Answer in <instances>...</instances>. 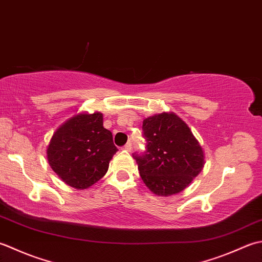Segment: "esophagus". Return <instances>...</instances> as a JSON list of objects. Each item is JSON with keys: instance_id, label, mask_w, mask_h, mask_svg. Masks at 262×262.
<instances>
[{"instance_id": "obj_1", "label": "esophagus", "mask_w": 262, "mask_h": 262, "mask_svg": "<svg viewBox=\"0 0 262 262\" xmlns=\"http://www.w3.org/2000/svg\"><path fill=\"white\" fill-rule=\"evenodd\" d=\"M131 148H132V145H131L130 142H127L126 145L123 147V149H124V150H126V151H131Z\"/></svg>"}]
</instances>
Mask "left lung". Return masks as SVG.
Segmentation results:
<instances>
[{"mask_svg":"<svg viewBox=\"0 0 262 262\" xmlns=\"http://www.w3.org/2000/svg\"><path fill=\"white\" fill-rule=\"evenodd\" d=\"M147 150L135 155L147 188L158 196L182 192L204 168L205 152L189 125L173 112L143 119Z\"/></svg>","mask_w":262,"mask_h":262,"instance_id":"1","label":"left lung"}]
</instances>
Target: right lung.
<instances>
[{
    "label": "right lung",
    "instance_id": "1",
    "mask_svg": "<svg viewBox=\"0 0 262 262\" xmlns=\"http://www.w3.org/2000/svg\"><path fill=\"white\" fill-rule=\"evenodd\" d=\"M117 151L103 114L78 113L57 127L46 149L47 161L64 183L86 190L106 174Z\"/></svg>",
    "mask_w": 262,
    "mask_h": 262
}]
</instances>
